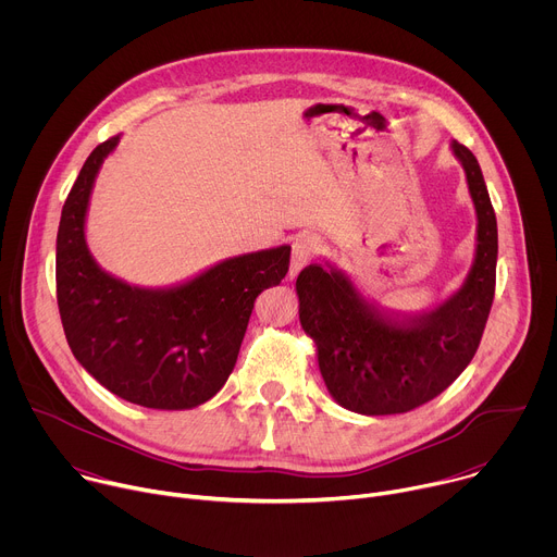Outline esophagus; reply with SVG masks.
<instances>
[{
  "mask_svg": "<svg viewBox=\"0 0 557 557\" xmlns=\"http://www.w3.org/2000/svg\"><path fill=\"white\" fill-rule=\"evenodd\" d=\"M320 251H322V240H320V237L312 235V233L299 235L297 240L293 243V249H290V269H288L290 280L297 277L299 271L304 267H308L312 258L320 256Z\"/></svg>",
  "mask_w": 557,
  "mask_h": 557,
  "instance_id": "1",
  "label": "esophagus"
}]
</instances>
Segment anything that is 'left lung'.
I'll list each match as a JSON object with an SVG mask.
<instances>
[{
  "label": "left lung",
  "instance_id": "8db88e82",
  "mask_svg": "<svg viewBox=\"0 0 557 557\" xmlns=\"http://www.w3.org/2000/svg\"><path fill=\"white\" fill-rule=\"evenodd\" d=\"M475 209V253L462 286L419 314H394L368 301L352 280L310 264L297 277L299 322L317 346L333 399L357 414L410 412L445 387L479 350L496 290L498 224L475 156L449 143Z\"/></svg>",
  "mask_w": 557,
  "mask_h": 557
}]
</instances>
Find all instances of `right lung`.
Wrapping results in <instances>:
<instances>
[{
	"label": "right lung",
	"mask_w": 557,
	"mask_h": 557,
	"mask_svg": "<svg viewBox=\"0 0 557 557\" xmlns=\"http://www.w3.org/2000/svg\"><path fill=\"white\" fill-rule=\"evenodd\" d=\"M119 138L88 156L61 211L57 304L63 333L76 361L121 399L151 410H191L226 383L256 297L284 280L290 247L222 260L168 288L110 275L88 249L86 215L97 174Z\"/></svg>",
	"instance_id": "add662e5"
}]
</instances>
